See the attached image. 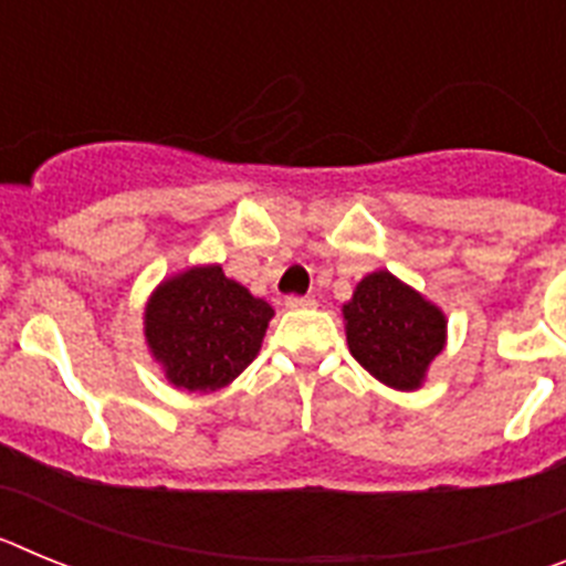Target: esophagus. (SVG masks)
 <instances>
[{"label": "esophagus", "instance_id": "34e87169", "mask_svg": "<svg viewBox=\"0 0 566 566\" xmlns=\"http://www.w3.org/2000/svg\"><path fill=\"white\" fill-rule=\"evenodd\" d=\"M314 303H317V300H314V297H297V294L286 297V306L289 308H314Z\"/></svg>", "mask_w": 566, "mask_h": 566}]
</instances>
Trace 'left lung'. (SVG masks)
<instances>
[{
    "mask_svg": "<svg viewBox=\"0 0 566 566\" xmlns=\"http://www.w3.org/2000/svg\"><path fill=\"white\" fill-rule=\"evenodd\" d=\"M343 317L354 359L397 391H417L448 334V319L431 300L385 269L359 280Z\"/></svg>",
    "mask_w": 566,
    "mask_h": 566,
    "instance_id": "8db88e82",
    "label": "left lung"
}]
</instances>
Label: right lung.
<instances>
[{"label":"right lung","instance_id":"add662e5","mask_svg":"<svg viewBox=\"0 0 566 566\" xmlns=\"http://www.w3.org/2000/svg\"><path fill=\"white\" fill-rule=\"evenodd\" d=\"M274 308L223 274L192 266L167 277L144 308V337L175 388L218 391L260 352Z\"/></svg>","mask_w":566,"mask_h":566}]
</instances>
